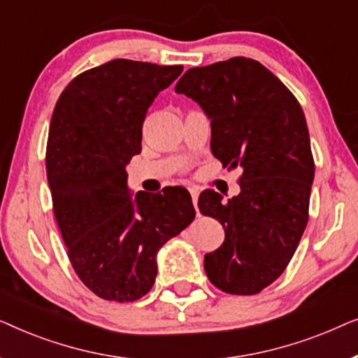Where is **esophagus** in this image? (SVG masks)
<instances>
[{"label":"esophagus","instance_id":"34e87169","mask_svg":"<svg viewBox=\"0 0 358 358\" xmlns=\"http://www.w3.org/2000/svg\"><path fill=\"white\" fill-rule=\"evenodd\" d=\"M189 192H190V195H192V203H194L195 210H199V208H197V202H199V189H197V187H190V189H189Z\"/></svg>","mask_w":358,"mask_h":358}]
</instances>
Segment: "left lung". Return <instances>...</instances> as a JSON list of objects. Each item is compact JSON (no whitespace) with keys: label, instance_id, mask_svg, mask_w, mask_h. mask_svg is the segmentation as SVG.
Wrapping results in <instances>:
<instances>
[{"label":"left lung","instance_id":"8db88e82","mask_svg":"<svg viewBox=\"0 0 358 358\" xmlns=\"http://www.w3.org/2000/svg\"><path fill=\"white\" fill-rule=\"evenodd\" d=\"M176 92L208 115L223 168L243 169L236 197H199L200 213L224 228L222 246L205 254V273L220 290L256 295L282 275L308 223L315 161L305 114L272 71L246 57L190 68Z\"/></svg>","mask_w":358,"mask_h":358}]
</instances>
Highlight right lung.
I'll list each match as a JSON object with an SVG mask.
<instances>
[{"label":"right lung","mask_w":358,"mask_h":358,"mask_svg":"<svg viewBox=\"0 0 358 358\" xmlns=\"http://www.w3.org/2000/svg\"><path fill=\"white\" fill-rule=\"evenodd\" d=\"M182 70L117 58L71 80L53 109L45 158L53 213L76 275L102 300L146 295L159 248L195 218L184 187L135 197L127 187L148 107Z\"/></svg>","instance_id":"right-lung-1"}]
</instances>
